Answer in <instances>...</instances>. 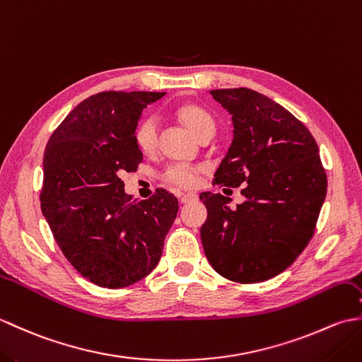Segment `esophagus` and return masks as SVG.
<instances>
[{
    "mask_svg": "<svg viewBox=\"0 0 362 362\" xmlns=\"http://www.w3.org/2000/svg\"><path fill=\"white\" fill-rule=\"evenodd\" d=\"M197 201V194L196 193H183L180 194V202L182 204H189Z\"/></svg>",
    "mask_w": 362,
    "mask_h": 362,
    "instance_id": "esophagus-1",
    "label": "esophagus"
}]
</instances>
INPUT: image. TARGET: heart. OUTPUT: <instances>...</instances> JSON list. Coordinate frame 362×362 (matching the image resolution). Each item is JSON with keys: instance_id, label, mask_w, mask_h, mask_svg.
<instances>
[{"instance_id": "obj_1", "label": "heart", "mask_w": 362, "mask_h": 362, "mask_svg": "<svg viewBox=\"0 0 362 362\" xmlns=\"http://www.w3.org/2000/svg\"><path fill=\"white\" fill-rule=\"evenodd\" d=\"M177 115L197 138L206 134H214V129H216L214 119L202 107L196 104H183L177 109ZM134 138L138 149L144 153L156 151L158 143V119L156 117L143 118L138 122ZM165 179L177 187L191 188L197 183L199 168L188 163H173L166 168Z\"/></svg>"}]
</instances>
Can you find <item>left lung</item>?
Segmentation results:
<instances>
[{"instance_id":"left-lung-1","label":"left lung","mask_w":362,"mask_h":362,"mask_svg":"<svg viewBox=\"0 0 362 362\" xmlns=\"http://www.w3.org/2000/svg\"><path fill=\"white\" fill-rule=\"evenodd\" d=\"M232 115L233 140L214 185H244L245 201L202 193L201 240L211 267L238 283H258L288 269L313 238L327 196V174L310 130L284 107L250 88L211 90Z\"/></svg>"}]
</instances>
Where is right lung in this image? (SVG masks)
Instances as JSON below:
<instances>
[{
    "label": "right lung",
    "mask_w": 362,
    "mask_h": 362,
    "mask_svg": "<svg viewBox=\"0 0 362 362\" xmlns=\"http://www.w3.org/2000/svg\"><path fill=\"white\" fill-rule=\"evenodd\" d=\"M163 96L157 91L90 96L46 144L42 213L65 258L98 286L126 288L149 275L177 216L174 194L157 189L136 201L119 179L143 160L134 138L143 109Z\"/></svg>",
    "instance_id": "obj_1"
}]
</instances>
